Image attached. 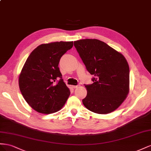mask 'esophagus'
<instances>
[{"mask_svg": "<svg viewBox=\"0 0 151 151\" xmlns=\"http://www.w3.org/2000/svg\"><path fill=\"white\" fill-rule=\"evenodd\" d=\"M78 87H79V85H73L72 88H78Z\"/></svg>", "mask_w": 151, "mask_h": 151, "instance_id": "34e87169", "label": "esophagus"}]
</instances>
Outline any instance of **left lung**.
<instances>
[{
    "mask_svg": "<svg viewBox=\"0 0 151 151\" xmlns=\"http://www.w3.org/2000/svg\"><path fill=\"white\" fill-rule=\"evenodd\" d=\"M74 45L87 70L93 75V83L85 85L87 94L83 105L97 114L114 111L129 92L130 70L125 58L97 39L75 41Z\"/></svg>",
    "mask_w": 151,
    "mask_h": 151,
    "instance_id": "obj_1",
    "label": "left lung"
}]
</instances>
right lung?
<instances>
[{"instance_id": "obj_1", "label": "right lung", "mask_w": 151, "mask_h": 151, "mask_svg": "<svg viewBox=\"0 0 151 151\" xmlns=\"http://www.w3.org/2000/svg\"><path fill=\"white\" fill-rule=\"evenodd\" d=\"M73 46V42L41 44L26 61L19 76V87L24 100L38 113H55L70 96L58 65L61 58Z\"/></svg>"}]
</instances>
